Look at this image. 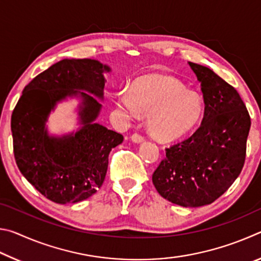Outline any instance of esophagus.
I'll list each match as a JSON object with an SVG mask.
<instances>
[{
    "instance_id": "obj_1",
    "label": "esophagus",
    "mask_w": 261,
    "mask_h": 261,
    "mask_svg": "<svg viewBox=\"0 0 261 261\" xmlns=\"http://www.w3.org/2000/svg\"><path fill=\"white\" fill-rule=\"evenodd\" d=\"M131 140L136 144H140V143H143V141H144V137L138 135V134H135V135L131 136Z\"/></svg>"
}]
</instances>
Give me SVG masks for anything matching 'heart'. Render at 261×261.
<instances>
[{
    "label": "heart",
    "mask_w": 261,
    "mask_h": 261,
    "mask_svg": "<svg viewBox=\"0 0 261 261\" xmlns=\"http://www.w3.org/2000/svg\"><path fill=\"white\" fill-rule=\"evenodd\" d=\"M117 107L129 118L147 116V129L156 140H177L199 124L205 112L202 96L188 91L183 83L169 76L140 78L131 92L117 94Z\"/></svg>",
    "instance_id": "obj_1"
}]
</instances>
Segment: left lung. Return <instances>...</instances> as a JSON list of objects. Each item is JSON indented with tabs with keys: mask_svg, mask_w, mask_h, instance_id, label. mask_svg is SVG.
I'll return each mask as SVG.
<instances>
[{
	"mask_svg": "<svg viewBox=\"0 0 261 261\" xmlns=\"http://www.w3.org/2000/svg\"><path fill=\"white\" fill-rule=\"evenodd\" d=\"M189 65L201 85L204 118L189 139L166 149L152 180L173 204L200 207L222 196L241 174L251 118L231 85L210 68Z\"/></svg>",
	"mask_w": 261,
	"mask_h": 261,
	"instance_id": "8db88e82",
	"label": "left lung"
}]
</instances>
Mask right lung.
<instances>
[{
    "instance_id": "1",
    "label": "right lung",
    "mask_w": 261,
    "mask_h": 261,
    "mask_svg": "<svg viewBox=\"0 0 261 261\" xmlns=\"http://www.w3.org/2000/svg\"><path fill=\"white\" fill-rule=\"evenodd\" d=\"M112 69L91 59H64L38 74L11 116L16 163L24 177L56 204L87 199L102 185L110 151L123 136L96 123L103 101L105 73ZM77 98L79 127L51 135L46 122L57 105Z\"/></svg>"
}]
</instances>
